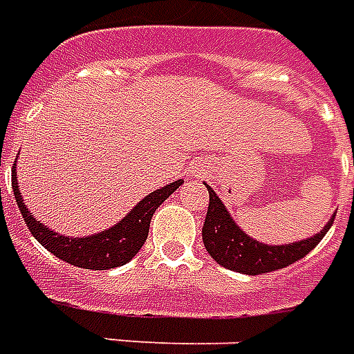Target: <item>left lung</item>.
<instances>
[{"instance_id": "1", "label": "left lung", "mask_w": 354, "mask_h": 354, "mask_svg": "<svg viewBox=\"0 0 354 354\" xmlns=\"http://www.w3.org/2000/svg\"><path fill=\"white\" fill-rule=\"evenodd\" d=\"M207 189L210 201H208V212L205 218V225H203V243H205L207 252L220 266L237 273H269V271H277L301 260L322 241L335 218V214L332 216L322 231L309 239L290 243V245H263L250 235H246L245 231L233 222L227 208L223 207V203L210 185H207Z\"/></svg>"}]
</instances>
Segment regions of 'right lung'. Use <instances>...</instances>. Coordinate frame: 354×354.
Here are the masks:
<instances>
[{
    "label": "right lung",
    "instance_id": "1",
    "mask_svg": "<svg viewBox=\"0 0 354 354\" xmlns=\"http://www.w3.org/2000/svg\"><path fill=\"white\" fill-rule=\"evenodd\" d=\"M15 170H17V162L12 167V193H15L20 214L24 218L30 233L37 239V243H41L50 254H55L66 263L83 267V269H96V271L113 269V267L124 266L127 261L132 260L146 243L149 222H151L155 210L184 184L182 180H176L161 189H155L153 193H149L140 201L121 222L115 223L109 230L94 233L88 237H66L57 231L49 230L41 222H37L34 214L28 210L19 192V182H17Z\"/></svg>",
    "mask_w": 354,
    "mask_h": 354
}]
</instances>
